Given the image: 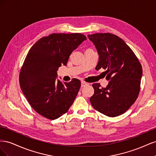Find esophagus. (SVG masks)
Returning a JSON list of instances; mask_svg holds the SVG:
<instances>
[{"label":"esophagus","mask_w":156,"mask_h":156,"mask_svg":"<svg viewBox=\"0 0 156 156\" xmlns=\"http://www.w3.org/2000/svg\"><path fill=\"white\" fill-rule=\"evenodd\" d=\"M87 85V83L85 81H81V87H84Z\"/></svg>","instance_id":"obj_1"}]
</instances>
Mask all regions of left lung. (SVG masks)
<instances>
[{
    "instance_id": "left-lung-1",
    "label": "left lung",
    "mask_w": 156,
    "mask_h": 156,
    "mask_svg": "<svg viewBox=\"0 0 156 156\" xmlns=\"http://www.w3.org/2000/svg\"><path fill=\"white\" fill-rule=\"evenodd\" d=\"M99 55L96 69H105V88L94 83V95L90 98L92 107L109 117L121 115L138 98L143 68L138 58L120 37L111 33L88 36Z\"/></svg>"
}]
</instances>
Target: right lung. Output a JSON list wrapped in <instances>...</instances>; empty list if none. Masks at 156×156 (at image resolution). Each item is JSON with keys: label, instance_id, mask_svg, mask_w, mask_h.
I'll return each mask as SVG.
<instances>
[{"label": "right lung", "instance_id": "right-lung-1", "mask_svg": "<svg viewBox=\"0 0 156 156\" xmlns=\"http://www.w3.org/2000/svg\"><path fill=\"white\" fill-rule=\"evenodd\" d=\"M85 40L81 33H53L40 38L26 56L20 73V87L33 109L46 119L55 120L67 112L77 95L81 81L73 79L63 84L56 79V72Z\"/></svg>", "mask_w": 156, "mask_h": 156}]
</instances>
